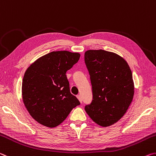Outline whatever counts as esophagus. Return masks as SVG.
<instances>
[{
	"label": "esophagus",
	"instance_id": "1",
	"mask_svg": "<svg viewBox=\"0 0 156 156\" xmlns=\"http://www.w3.org/2000/svg\"><path fill=\"white\" fill-rule=\"evenodd\" d=\"M76 98H77V99H79V101H80V103H81V104L82 103V98H81V95H77V96H76Z\"/></svg>",
	"mask_w": 156,
	"mask_h": 156
}]
</instances>
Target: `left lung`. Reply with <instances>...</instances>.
Instances as JSON below:
<instances>
[{
    "label": "left lung",
    "mask_w": 156,
    "mask_h": 156,
    "mask_svg": "<svg viewBox=\"0 0 156 156\" xmlns=\"http://www.w3.org/2000/svg\"><path fill=\"white\" fill-rule=\"evenodd\" d=\"M84 60L93 88V101L85 111L96 124L109 126L131 105L134 95L132 72L123 57L104 50H87Z\"/></svg>",
    "instance_id": "8db88e82"
}]
</instances>
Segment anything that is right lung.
<instances>
[{"label": "right lung", "mask_w": 156, "mask_h": 156, "mask_svg": "<svg viewBox=\"0 0 156 156\" xmlns=\"http://www.w3.org/2000/svg\"><path fill=\"white\" fill-rule=\"evenodd\" d=\"M80 58L78 52L54 51L37 58L27 68L22 82V98L38 123L54 128L80 104L70 93L66 75Z\"/></svg>", "instance_id": "obj_1"}]
</instances>
